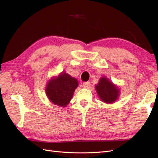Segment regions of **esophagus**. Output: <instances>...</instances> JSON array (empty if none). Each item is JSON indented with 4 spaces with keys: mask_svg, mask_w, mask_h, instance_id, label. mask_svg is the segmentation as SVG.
<instances>
[{
    "mask_svg": "<svg viewBox=\"0 0 158 158\" xmlns=\"http://www.w3.org/2000/svg\"><path fill=\"white\" fill-rule=\"evenodd\" d=\"M89 85H90V82H84V83L83 84L84 88H89Z\"/></svg>",
    "mask_w": 158,
    "mask_h": 158,
    "instance_id": "1",
    "label": "esophagus"
}]
</instances>
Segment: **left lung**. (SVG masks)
<instances>
[{
    "mask_svg": "<svg viewBox=\"0 0 158 158\" xmlns=\"http://www.w3.org/2000/svg\"><path fill=\"white\" fill-rule=\"evenodd\" d=\"M95 89L98 96L105 103H113L118 96V89L105 77H102L99 80L98 85H95Z\"/></svg>",
    "mask_w": 158,
    "mask_h": 158,
    "instance_id": "obj_1",
    "label": "left lung"
}]
</instances>
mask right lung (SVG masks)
I'll list each match as a JSON object with an SVG mask.
<instances>
[{
	"mask_svg": "<svg viewBox=\"0 0 158 158\" xmlns=\"http://www.w3.org/2000/svg\"><path fill=\"white\" fill-rule=\"evenodd\" d=\"M78 82L70 75L62 73L47 84L46 94L50 101L56 106L66 107L73 97Z\"/></svg>",
	"mask_w": 158,
	"mask_h": 158,
	"instance_id": "obj_1",
	"label": "right lung"
}]
</instances>
